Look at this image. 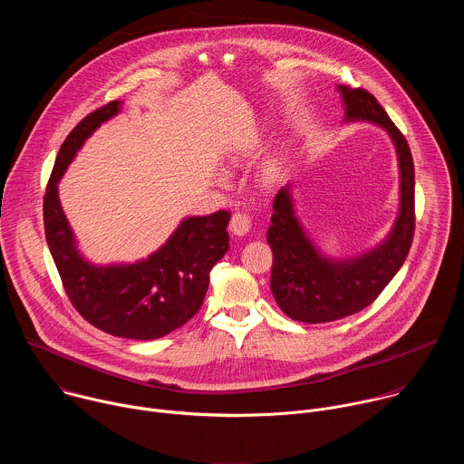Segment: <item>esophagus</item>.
<instances>
[{
	"label": "esophagus",
	"mask_w": 464,
	"mask_h": 464,
	"mask_svg": "<svg viewBox=\"0 0 464 464\" xmlns=\"http://www.w3.org/2000/svg\"><path fill=\"white\" fill-rule=\"evenodd\" d=\"M249 227H251V220L244 215V213H235L231 217V222H229V229L233 235L237 237H244L249 233Z\"/></svg>",
	"instance_id": "obj_1"
}]
</instances>
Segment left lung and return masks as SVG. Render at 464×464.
Masks as SVG:
<instances>
[{
  "mask_svg": "<svg viewBox=\"0 0 464 464\" xmlns=\"http://www.w3.org/2000/svg\"><path fill=\"white\" fill-rule=\"evenodd\" d=\"M343 122H372L391 138L401 174V206L389 235L372 249L347 258L328 256L314 244L294 208L292 185L274 200L268 244L274 251L272 294L281 310L303 323H326L369 306L402 268L415 231V167L401 130L378 101L362 88L338 86Z\"/></svg>",
  "mask_w": 464,
  "mask_h": 464,
  "instance_id": "8db88e82",
  "label": "left lung"
}]
</instances>
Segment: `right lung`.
I'll return each instance as SVG.
<instances>
[{
    "instance_id": "add662e5",
    "label": "right lung",
    "mask_w": 464,
    "mask_h": 464,
    "mask_svg": "<svg viewBox=\"0 0 464 464\" xmlns=\"http://www.w3.org/2000/svg\"><path fill=\"white\" fill-rule=\"evenodd\" d=\"M121 106L111 101L95 110L62 143L44 196L45 240L65 294L88 323L119 338L158 340L200 310L209 274L229 249L231 215L187 217L160 249L136 262L104 266L82 256L58 200V181L86 140Z\"/></svg>"
}]
</instances>
